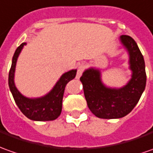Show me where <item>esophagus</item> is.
Returning a JSON list of instances; mask_svg holds the SVG:
<instances>
[{"label": "esophagus", "mask_w": 153, "mask_h": 153, "mask_svg": "<svg viewBox=\"0 0 153 153\" xmlns=\"http://www.w3.org/2000/svg\"><path fill=\"white\" fill-rule=\"evenodd\" d=\"M85 69V66L84 65H80L78 66V69H77V72H76V79L80 78V76L82 74L83 71Z\"/></svg>", "instance_id": "obj_1"}]
</instances>
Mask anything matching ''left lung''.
I'll return each mask as SVG.
<instances>
[{
    "label": "left lung",
    "mask_w": 153,
    "mask_h": 153,
    "mask_svg": "<svg viewBox=\"0 0 153 153\" xmlns=\"http://www.w3.org/2000/svg\"><path fill=\"white\" fill-rule=\"evenodd\" d=\"M120 42L128 52L131 71V79L125 86L107 87L102 81L101 71L95 67L85 70L80 78L87 106L99 118L117 119L127 116L137 104L146 87L145 62L137 44L126 35L120 36Z\"/></svg>",
    "instance_id": "1"
}]
</instances>
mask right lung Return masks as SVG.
<instances>
[{
  "instance_id": "add662e5",
  "label": "right lung",
  "mask_w": 153,
  "mask_h": 153,
  "mask_svg": "<svg viewBox=\"0 0 153 153\" xmlns=\"http://www.w3.org/2000/svg\"><path fill=\"white\" fill-rule=\"evenodd\" d=\"M26 42L22 43L16 50L9 71L8 83L11 94L17 107L27 118L33 121H53L58 117L62 108V99L67 83L75 78L76 69L66 71L56 82L53 88L43 97L29 98L20 92L15 85V71L19 55Z\"/></svg>"
}]
</instances>
